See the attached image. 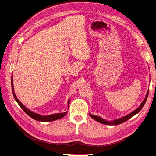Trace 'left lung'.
I'll return each instance as SVG.
<instances>
[{
  "label": "left lung",
  "instance_id": "8db88e82",
  "mask_svg": "<svg viewBox=\"0 0 156 156\" xmlns=\"http://www.w3.org/2000/svg\"><path fill=\"white\" fill-rule=\"evenodd\" d=\"M148 94H149V90H148L147 94H146V98H145L144 100L142 102V104H140V106H139L138 108H137L136 110L132 112V113H130L129 114L126 115V116L123 117V118L115 119V120H114V122H108V121H106V120H105V119L100 118L99 116H97V115H92V114H90V117L94 119H95L96 121L98 122L101 123V124H106V125H118V124H122V123H124V122H126L127 120H128L129 118H131L132 117H133V115H135L136 114L138 113V112L141 110H142V108L144 106V104H145V103H146V100H147V96H148Z\"/></svg>",
  "mask_w": 156,
  "mask_h": 156
}]
</instances>
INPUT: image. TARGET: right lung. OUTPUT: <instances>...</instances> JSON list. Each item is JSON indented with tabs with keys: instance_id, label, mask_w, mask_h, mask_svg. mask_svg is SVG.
Instances as JSON below:
<instances>
[{
	"instance_id": "obj_1",
	"label": "right lung",
	"mask_w": 156,
	"mask_h": 156,
	"mask_svg": "<svg viewBox=\"0 0 156 156\" xmlns=\"http://www.w3.org/2000/svg\"><path fill=\"white\" fill-rule=\"evenodd\" d=\"M11 86H12V93H13V96L14 99L17 102V103L19 104V106L21 107L22 109H23L25 113H26L28 115H29L30 118H33L35 120L37 121H40V122H52V121H54L56 120V119H60L62 118H63L64 115H66L67 114V112H64V113H60V114H52L50 115H46V116H43V115H39L38 114H36L34 112H32L31 111H30L29 110H28L27 108L25 107L24 105L22 104L20 101L18 100V98H16L15 94L14 92V88H13V82H12V76L11 78ZM70 103V100H68V104L69 105Z\"/></svg>"
}]
</instances>
